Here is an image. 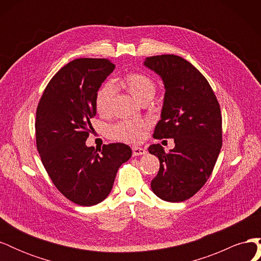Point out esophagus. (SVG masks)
<instances>
[{"mask_svg":"<svg viewBox=\"0 0 261 261\" xmlns=\"http://www.w3.org/2000/svg\"><path fill=\"white\" fill-rule=\"evenodd\" d=\"M147 151L146 150L144 149V148H141V147H133V155L134 156H137V155H143V154H145Z\"/></svg>","mask_w":261,"mask_h":261,"instance_id":"obj_1","label":"esophagus"}]
</instances>
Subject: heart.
<instances>
[{
	"instance_id": "b5f03b06",
	"label": "heart",
	"mask_w": 261,
	"mask_h": 261,
	"mask_svg": "<svg viewBox=\"0 0 261 261\" xmlns=\"http://www.w3.org/2000/svg\"><path fill=\"white\" fill-rule=\"evenodd\" d=\"M118 85L127 90L139 102H148L153 98L156 91V85L151 77L141 73H129L118 80ZM114 88L111 84L101 86L96 93L97 112L106 116L111 112L112 101L114 98ZM144 122L135 120H124L117 122L109 129L110 136L117 140L137 141L141 137V129Z\"/></svg>"
}]
</instances>
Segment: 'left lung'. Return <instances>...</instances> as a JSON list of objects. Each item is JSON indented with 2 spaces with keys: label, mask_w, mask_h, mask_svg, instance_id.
<instances>
[{
  "label": "left lung",
  "mask_w": 261,
  "mask_h": 261,
  "mask_svg": "<svg viewBox=\"0 0 261 261\" xmlns=\"http://www.w3.org/2000/svg\"><path fill=\"white\" fill-rule=\"evenodd\" d=\"M144 65L161 77L164 100L153 138H173L175 147L148 150L159 158L160 169L151 180L159 198L179 202L193 197L210 177L222 146L219 102L204 76L174 54L147 58Z\"/></svg>",
  "instance_id": "left-lung-1"
}]
</instances>
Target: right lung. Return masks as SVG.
I'll return each instance as SVG.
<instances>
[{
  "label": "right lung",
  "instance_id": "1",
  "mask_svg": "<svg viewBox=\"0 0 261 261\" xmlns=\"http://www.w3.org/2000/svg\"><path fill=\"white\" fill-rule=\"evenodd\" d=\"M115 68L107 59H77L45 87L36 113V143L43 167L67 199L90 207L105 200L118 168L129 160L124 144L87 147L96 93Z\"/></svg>",
  "mask_w": 261,
  "mask_h": 261
}]
</instances>
